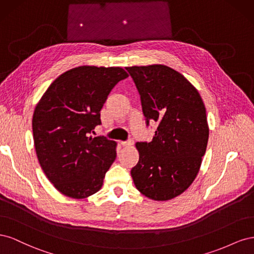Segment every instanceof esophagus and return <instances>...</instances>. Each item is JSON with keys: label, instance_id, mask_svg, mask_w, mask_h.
Listing matches in <instances>:
<instances>
[{"label": "esophagus", "instance_id": "obj_1", "mask_svg": "<svg viewBox=\"0 0 254 254\" xmlns=\"http://www.w3.org/2000/svg\"><path fill=\"white\" fill-rule=\"evenodd\" d=\"M121 145L124 146V147H129V146H132L133 145V141L132 140H129L127 142H121Z\"/></svg>", "mask_w": 254, "mask_h": 254}]
</instances>
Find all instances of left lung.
<instances>
[{"label": "left lung", "instance_id": "1", "mask_svg": "<svg viewBox=\"0 0 254 254\" xmlns=\"http://www.w3.org/2000/svg\"><path fill=\"white\" fill-rule=\"evenodd\" d=\"M146 123H158L150 143L137 142L140 159L131 170L135 188L166 201L187 190L198 175L209 140L205 107L182 74L163 64L127 66Z\"/></svg>", "mask_w": 254, "mask_h": 254}]
</instances>
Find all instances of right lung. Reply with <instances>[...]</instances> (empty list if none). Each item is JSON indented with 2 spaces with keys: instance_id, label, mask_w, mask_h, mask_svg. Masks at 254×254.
<instances>
[{
  "instance_id": "right-lung-1",
  "label": "right lung",
  "mask_w": 254,
  "mask_h": 254,
  "mask_svg": "<svg viewBox=\"0 0 254 254\" xmlns=\"http://www.w3.org/2000/svg\"><path fill=\"white\" fill-rule=\"evenodd\" d=\"M127 77L120 66L74 67L54 80L37 104L33 134L38 161L61 194L83 199L102 189L117 158V143L89 134L101 125L110 91Z\"/></svg>"
}]
</instances>
